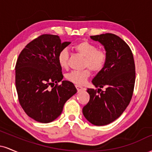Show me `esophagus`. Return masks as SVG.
<instances>
[{"label": "esophagus", "instance_id": "obj_1", "mask_svg": "<svg viewBox=\"0 0 152 152\" xmlns=\"http://www.w3.org/2000/svg\"><path fill=\"white\" fill-rule=\"evenodd\" d=\"M76 89H77V91H78V92L81 91L86 90V88H83V87H82L81 86H78V85H76Z\"/></svg>", "mask_w": 152, "mask_h": 152}]
</instances>
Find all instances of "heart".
I'll list each match as a JSON object with an SVG mask.
<instances>
[{"label": "heart", "mask_w": 152, "mask_h": 152, "mask_svg": "<svg viewBox=\"0 0 152 152\" xmlns=\"http://www.w3.org/2000/svg\"><path fill=\"white\" fill-rule=\"evenodd\" d=\"M76 53L84 57L83 66L88 67L93 71H99L104 68L106 62V54L103 50L97 49V47L88 41H81L74 46ZM69 53L67 49H63L58 55V62L61 68H66L68 66ZM90 71L88 69L83 71H73L66 75L68 81L75 84L83 85L89 77Z\"/></svg>", "instance_id": "heart-1"}]
</instances>
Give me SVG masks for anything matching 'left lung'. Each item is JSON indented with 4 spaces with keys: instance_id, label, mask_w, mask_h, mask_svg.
Instances as JSON below:
<instances>
[{
    "instance_id": "left-lung-1",
    "label": "left lung",
    "mask_w": 152,
    "mask_h": 152,
    "mask_svg": "<svg viewBox=\"0 0 152 152\" xmlns=\"http://www.w3.org/2000/svg\"><path fill=\"white\" fill-rule=\"evenodd\" d=\"M104 47L105 66L92 80L96 88H88L89 102L83 108L92 124L104 126L118 118L130 103L135 83V65L129 46L118 36L105 34L90 36ZM106 89L102 91L101 88Z\"/></svg>"
}]
</instances>
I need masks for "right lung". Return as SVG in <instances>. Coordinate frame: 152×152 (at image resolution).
Returning <instances> with one entry per match:
<instances>
[{"label": "right lung", "instance_id": "add662e5", "mask_svg": "<svg viewBox=\"0 0 152 152\" xmlns=\"http://www.w3.org/2000/svg\"><path fill=\"white\" fill-rule=\"evenodd\" d=\"M70 43H62L58 36L43 34L27 44L19 55L15 65L18 100L26 114L35 121H54L68 99L77 92L74 83L62 81V69L58 62L59 52Z\"/></svg>", "mask_w": 152, "mask_h": 152}]
</instances>
